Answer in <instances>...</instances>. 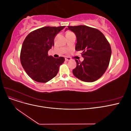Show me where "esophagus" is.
I'll return each instance as SVG.
<instances>
[{
	"instance_id": "esophagus-1",
	"label": "esophagus",
	"mask_w": 131,
	"mask_h": 131,
	"mask_svg": "<svg viewBox=\"0 0 131 131\" xmlns=\"http://www.w3.org/2000/svg\"><path fill=\"white\" fill-rule=\"evenodd\" d=\"M65 60H66V61H68L71 60V58H70V57H67L65 58Z\"/></svg>"
}]
</instances>
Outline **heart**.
<instances>
[{
  "mask_svg": "<svg viewBox=\"0 0 131 131\" xmlns=\"http://www.w3.org/2000/svg\"><path fill=\"white\" fill-rule=\"evenodd\" d=\"M69 33H72V32H71V31H68V32L67 33V34H69Z\"/></svg>",
  "mask_w": 131,
  "mask_h": 131,
  "instance_id": "b5f03b06",
  "label": "heart"
}]
</instances>
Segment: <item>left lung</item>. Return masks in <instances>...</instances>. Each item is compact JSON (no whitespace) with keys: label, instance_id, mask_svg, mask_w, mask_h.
Masks as SVG:
<instances>
[{"label":"left lung","instance_id":"8db88e82","mask_svg":"<svg viewBox=\"0 0 131 131\" xmlns=\"http://www.w3.org/2000/svg\"><path fill=\"white\" fill-rule=\"evenodd\" d=\"M67 29L76 35L75 50L82 51L81 55L84 58L82 62L75 59L77 67L73 70L74 75L85 82L97 80L109 66L112 54L110 43L104 34L96 28L80 25L69 26Z\"/></svg>","mask_w":131,"mask_h":131}]
</instances>
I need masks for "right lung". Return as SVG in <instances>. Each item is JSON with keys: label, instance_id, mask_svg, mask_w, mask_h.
<instances>
[{"label": "right lung", "instance_id": "right-lung-1", "mask_svg": "<svg viewBox=\"0 0 131 131\" xmlns=\"http://www.w3.org/2000/svg\"><path fill=\"white\" fill-rule=\"evenodd\" d=\"M66 26L44 27L33 30L23 42L20 61L25 72L33 80L45 83L57 75L65 58L49 56L56 35Z\"/></svg>", "mask_w": 131, "mask_h": 131}]
</instances>
